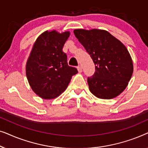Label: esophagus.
<instances>
[{
    "mask_svg": "<svg viewBox=\"0 0 148 148\" xmlns=\"http://www.w3.org/2000/svg\"><path fill=\"white\" fill-rule=\"evenodd\" d=\"M77 70H78V71H79V73H82V66H78L77 67Z\"/></svg>",
    "mask_w": 148,
    "mask_h": 148,
    "instance_id": "1",
    "label": "esophagus"
}]
</instances>
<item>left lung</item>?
Instances as JSON below:
<instances>
[{
    "label": "left lung",
    "instance_id": "left-lung-1",
    "mask_svg": "<svg viewBox=\"0 0 148 148\" xmlns=\"http://www.w3.org/2000/svg\"><path fill=\"white\" fill-rule=\"evenodd\" d=\"M74 34L95 64L89 89L100 99H112L128 86L133 72L131 56L124 44L106 30L76 29Z\"/></svg>",
    "mask_w": 148,
    "mask_h": 148
}]
</instances>
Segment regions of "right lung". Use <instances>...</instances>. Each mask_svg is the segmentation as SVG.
Masks as SVG:
<instances>
[{"label": "right lung", "mask_w": 148, "mask_h": 148, "mask_svg": "<svg viewBox=\"0 0 148 148\" xmlns=\"http://www.w3.org/2000/svg\"><path fill=\"white\" fill-rule=\"evenodd\" d=\"M70 32L45 31L38 36L25 66L27 79L32 90L44 100L59 96L67 88L77 69L68 65L67 56L62 52Z\"/></svg>", "instance_id": "add662e5"}]
</instances>
